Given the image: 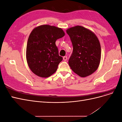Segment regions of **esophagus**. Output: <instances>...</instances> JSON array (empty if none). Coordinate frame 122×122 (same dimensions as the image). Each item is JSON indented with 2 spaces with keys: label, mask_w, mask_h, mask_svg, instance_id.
Segmentation results:
<instances>
[{
  "label": "esophagus",
  "mask_w": 122,
  "mask_h": 122,
  "mask_svg": "<svg viewBox=\"0 0 122 122\" xmlns=\"http://www.w3.org/2000/svg\"><path fill=\"white\" fill-rule=\"evenodd\" d=\"M67 56H64L63 57V60H64V61H66L67 60Z\"/></svg>",
  "instance_id": "esophagus-1"
}]
</instances>
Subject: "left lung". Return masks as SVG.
<instances>
[{
  "label": "left lung",
  "instance_id": "1",
  "mask_svg": "<svg viewBox=\"0 0 122 122\" xmlns=\"http://www.w3.org/2000/svg\"><path fill=\"white\" fill-rule=\"evenodd\" d=\"M73 47L69 60L71 69L82 77L89 76L96 71L101 60V46L97 36L81 26L68 29Z\"/></svg>",
  "mask_w": 122,
  "mask_h": 122
}]
</instances>
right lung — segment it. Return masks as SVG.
Wrapping results in <instances>:
<instances>
[{
  "instance_id": "add662e5",
  "label": "right lung",
  "mask_w": 122,
  "mask_h": 122,
  "mask_svg": "<svg viewBox=\"0 0 122 122\" xmlns=\"http://www.w3.org/2000/svg\"><path fill=\"white\" fill-rule=\"evenodd\" d=\"M64 36L61 28L49 25L33 29L28 39L26 56L29 68L36 75L46 78L56 72L62 57L55 42Z\"/></svg>"
}]
</instances>
